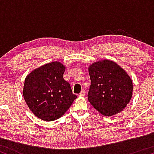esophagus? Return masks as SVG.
Wrapping results in <instances>:
<instances>
[{
    "label": "esophagus",
    "mask_w": 154,
    "mask_h": 154,
    "mask_svg": "<svg viewBox=\"0 0 154 154\" xmlns=\"http://www.w3.org/2000/svg\"><path fill=\"white\" fill-rule=\"evenodd\" d=\"M85 91L84 89H82L80 93H79V95H80V96H83V95H85Z\"/></svg>",
    "instance_id": "1"
}]
</instances>
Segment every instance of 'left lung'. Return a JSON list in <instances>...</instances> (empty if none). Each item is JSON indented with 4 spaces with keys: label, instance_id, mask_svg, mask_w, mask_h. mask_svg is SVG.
<instances>
[{
    "label": "left lung",
    "instance_id": "obj_1",
    "mask_svg": "<svg viewBox=\"0 0 154 154\" xmlns=\"http://www.w3.org/2000/svg\"><path fill=\"white\" fill-rule=\"evenodd\" d=\"M91 84L88 98L105 116L121 112L132 96L133 85L125 70L114 61L101 60L88 67Z\"/></svg>",
    "mask_w": 154,
    "mask_h": 154
}]
</instances>
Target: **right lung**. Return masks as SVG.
Instances as JSON below:
<instances>
[{
  "label": "right lung",
  "mask_w": 154,
  "mask_h": 154,
  "mask_svg": "<svg viewBox=\"0 0 154 154\" xmlns=\"http://www.w3.org/2000/svg\"><path fill=\"white\" fill-rule=\"evenodd\" d=\"M66 67L54 61L38 67L26 77L23 96L35 116L51 122L61 117L77 95L63 75Z\"/></svg>",
  "instance_id": "add662e5"
}]
</instances>
